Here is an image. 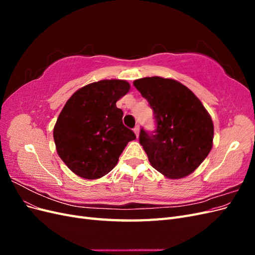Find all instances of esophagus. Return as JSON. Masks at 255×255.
Listing matches in <instances>:
<instances>
[{"label":"esophagus","instance_id":"esophagus-1","mask_svg":"<svg viewBox=\"0 0 255 255\" xmlns=\"http://www.w3.org/2000/svg\"><path fill=\"white\" fill-rule=\"evenodd\" d=\"M139 132H140V128H139V127L136 126V127L134 128V133L136 134V136H137V137L139 136Z\"/></svg>","mask_w":255,"mask_h":255}]
</instances>
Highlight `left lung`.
<instances>
[{"instance_id": "obj_1", "label": "left lung", "mask_w": 255, "mask_h": 255, "mask_svg": "<svg viewBox=\"0 0 255 255\" xmlns=\"http://www.w3.org/2000/svg\"><path fill=\"white\" fill-rule=\"evenodd\" d=\"M133 84L148 100L156 121L153 133L141 128L139 135L151 166L168 179L189 175L212 150L210 114L194 92L175 80L152 76Z\"/></svg>"}]
</instances>
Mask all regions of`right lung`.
<instances>
[{
  "label": "right lung",
  "mask_w": 255,
  "mask_h": 255,
  "mask_svg": "<svg viewBox=\"0 0 255 255\" xmlns=\"http://www.w3.org/2000/svg\"><path fill=\"white\" fill-rule=\"evenodd\" d=\"M130 86L123 80L86 85L68 100L53 130L59 157L86 180L104 176L117 165L122 151L136 135L122 122L116 102Z\"/></svg>",
  "instance_id": "add662e5"
}]
</instances>
